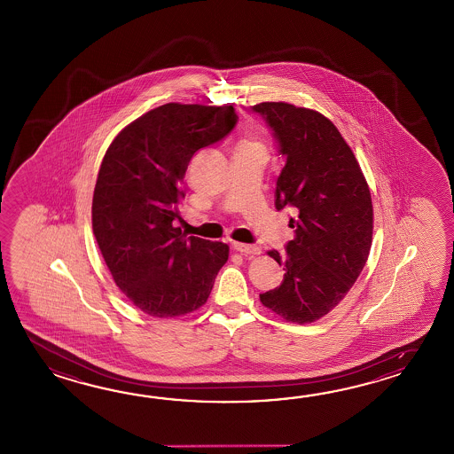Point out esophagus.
I'll return each instance as SVG.
<instances>
[{
	"label": "esophagus",
	"instance_id": "esophagus-1",
	"mask_svg": "<svg viewBox=\"0 0 454 454\" xmlns=\"http://www.w3.org/2000/svg\"><path fill=\"white\" fill-rule=\"evenodd\" d=\"M233 250L239 251L241 254H260V247H254V245H247V243H233L231 245Z\"/></svg>",
	"mask_w": 454,
	"mask_h": 454
}]
</instances>
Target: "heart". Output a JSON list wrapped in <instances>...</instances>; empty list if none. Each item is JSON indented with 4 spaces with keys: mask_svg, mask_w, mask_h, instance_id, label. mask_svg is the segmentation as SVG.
<instances>
[{
    "mask_svg": "<svg viewBox=\"0 0 454 454\" xmlns=\"http://www.w3.org/2000/svg\"><path fill=\"white\" fill-rule=\"evenodd\" d=\"M243 145H245V143H243Z\"/></svg>",
    "mask_w": 454,
    "mask_h": 454,
    "instance_id": "1",
    "label": "heart"
}]
</instances>
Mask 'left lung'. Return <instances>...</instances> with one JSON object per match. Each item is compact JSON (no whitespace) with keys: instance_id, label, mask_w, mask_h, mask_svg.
I'll return each instance as SVG.
<instances>
[{"instance_id":"8db88e82","label":"left lung","mask_w":454,"mask_h":454,"mask_svg":"<svg viewBox=\"0 0 454 454\" xmlns=\"http://www.w3.org/2000/svg\"><path fill=\"white\" fill-rule=\"evenodd\" d=\"M253 110L266 120L286 159L276 209L297 211L286 254L268 251L284 266V280L261 294V303L290 323H313L348 295L367 262L373 235L367 180L338 128L319 112L286 102Z\"/></svg>"}]
</instances>
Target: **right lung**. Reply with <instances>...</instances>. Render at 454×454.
<instances>
[{
    "label": "right lung",
    "mask_w": 454,
    "mask_h": 454,
    "mask_svg": "<svg viewBox=\"0 0 454 454\" xmlns=\"http://www.w3.org/2000/svg\"><path fill=\"white\" fill-rule=\"evenodd\" d=\"M237 120L231 106L165 104L123 128L106 149L92 229L116 286L151 317L203 307L229 260L225 243L186 239L174 221L194 153L223 139Z\"/></svg>",
    "instance_id": "add662e5"
}]
</instances>
